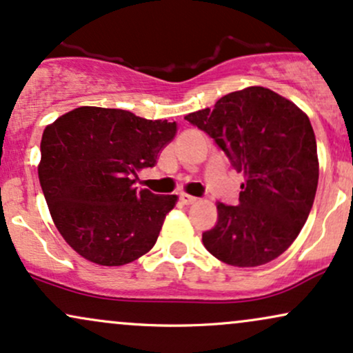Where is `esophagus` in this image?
I'll return each instance as SVG.
<instances>
[{"instance_id": "obj_1", "label": "esophagus", "mask_w": 353, "mask_h": 353, "mask_svg": "<svg viewBox=\"0 0 353 353\" xmlns=\"http://www.w3.org/2000/svg\"><path fill=\"white\" fill-rule=\"evenodd\" d=\"M196 200H198V198H194L188 193H181L180 194V201L183 203V205H193V203H196Z\"/></svg>"}]
</instances>
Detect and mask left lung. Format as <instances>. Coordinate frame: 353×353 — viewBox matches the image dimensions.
Instances as JSON below:
<instances>
[{"instance_id":"8db88e82","label":"left lung","mask_w":353,"mask_h":353,"mask_svg":"<svg viewBox=\"0 0 353 353\" xmlns=\"http://www.w3.org/2000/svg\"><path fill=\"white\" fill-rule=\"evenodd\" d=\"M185 119L244 175L239 205L218 203L216 226L203 233L206 250L238 268L279 258L307 221L317 192V143L305 112L274 90L252 85Z\"/></svg>"}]
</instances>
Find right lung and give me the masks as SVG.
Segmentation results:
<instances>
[{
    "mask_svg": "<svg viewBox=\"0 0 353 353\" xmlns=\"http://www.w3.org/2000/svg\"><path fill=\"white\" fill-rule=\"evenodd\" d=\"M175 135L176 122L89 105L44 128L37 175L54 225L77 254L123 266L152 250L178 196L134 183Z\"/></svg>",
    "mask_w": 353,
    "mask_h": 353,
    "instance_id": "1",
    "label": "right lung"
}]
</instances>
